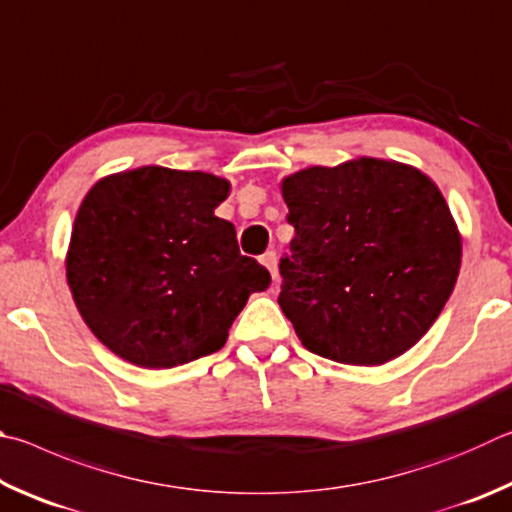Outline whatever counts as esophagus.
<instances>
[{"label":"esophagus","instance_id":"1","mask_svg":"<svg viewBox=\"0 0 512 512\" xmlns=\"http://www.w3.org/2000/svg\"><path fill=\"white\" fill-rule=\"evenodd\" d=\"M261 263L267 267V270H270L272 279L276 281V276H279V258H276V251H267V254H263Z\"/></svg>","mask_w":512,"mask_h":512}]
</instances>
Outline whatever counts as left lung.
I'll return each mask as SVG.
<instances>
[{
  "instance_id": "1",
  "label": "left lung",
  "mask_w": 512,
  "mask_h": 512,
  "mask_svg": "<svg viewBox=\"0 0 512 512\" xmlns=\"http://www.w3.org/2000/svg\"><path fill=\"white\" fill-rule=\"evenodd\" d=\"M294 227L279 306L310 353L378 366L441 315L461 270V233L423 170L357 157L281 182Z\"/></svg>"
}]
</instances>
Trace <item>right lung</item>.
I'll return each mask as SVG.
<instances>
[{
    "mask_svg": "<svg viewBox=\"0 0 512 512\" xmlns=\"http://www.w3.org/2000/svg\"><path fill=\"white\" fill-rule=\"evenodd\" d=\"M231 184L202 170L141 166L89 188L67 249V283L89 330L121 360L173 369L220 351L270 272L215 215Z\"/></svg>",
    "mask_w": 512,
    "mask_h": 512,
    "instance_id": "obj_1",
    "label": "right lung"
}]
</instances>
